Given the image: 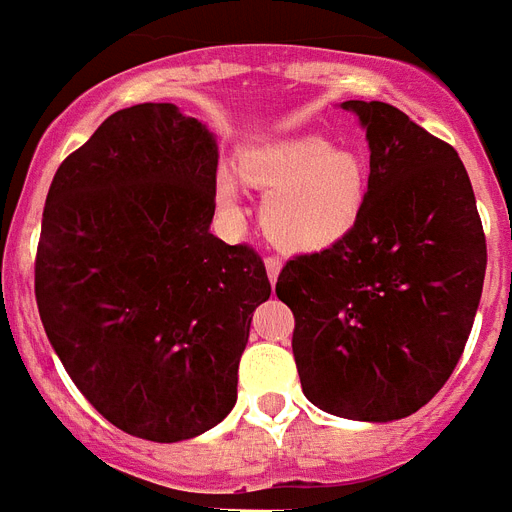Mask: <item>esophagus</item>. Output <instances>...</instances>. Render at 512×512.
I'll return each mask as SVG.
<instances>
[{
	"label": "esophagus",
	"mask_w": 512,
	"mask_h": 512,
	"mask_svg": "<svg viewBox=\"0 0 512 512\" xmlns=\"http://www.w3.org/2000/svg\"><path fill=\"white\" fill-rule=\"evenodd\" d=\"M264 267H267V277H269V282H272V285H275L277 277H280L282 261L277 259V256H267V259H264Z\"/></svg>",
	"instance_id": "1"
}]
</instances>
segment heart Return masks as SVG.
Segmentation results:
<instances>
[{
	"mask_svg": "<svg viewBox=\"0 0 512 512\" xmlns=\"http://www.w3.org/2000/svg\"><path fill=\"white\" fill-rule=\"evenodd\" d=\"M243 177L267 192L261 227L285 251L314 253L341 243L365 211L370 166L357 150L333 147L322 137H296L259 147L240 163ZM216 195L237 206V185L219 174Z\"/></svg>",
	"mask_w": 512,
	"mask_h": 512,
	"instance_id": "b5f03b06",
	"label": "heart"
}]
</instances>
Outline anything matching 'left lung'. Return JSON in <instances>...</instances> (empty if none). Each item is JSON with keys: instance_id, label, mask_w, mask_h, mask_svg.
I'll return each mask as SVG.
<instances>
[{"instance_id": "obj_1", "label": "left lung", "mask_w": 512, "mask_h": 512, "mask_svg": "<svg viewBox=\"0 0 512 512\" xmlns=\"http://www.w3.org/2000/svg\"><path fill=\"white\" fill-rule=\"evenodd\" d=\"M370 145L357 227L290 259L277 298L296 317L306 399L338 418L391 423L436 396L463 357L486 237L460 155L388 102L349 100Z\"/></svg>"}]
</instances>
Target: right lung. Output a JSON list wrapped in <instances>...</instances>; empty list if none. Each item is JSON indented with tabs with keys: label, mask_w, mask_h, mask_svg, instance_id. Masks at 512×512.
<instances>
[{
	"label": "right lung",
	"mask_w": 512,
	"mask_h": 512,
	"mask_svg": "<svg viewBox=\"0 0 512 512\" xmlns=\"http://www.w3.org/2000/svg\"><path fill=\"white\" fill-rule=\"evenodd\" d=\"M216 163L206 124L142 102L60 163L44 203V333L94 410L147 441L230 415L251 317L272 293L259 253L208 230Z\"/></svg>",
	"instance_id": "1"
}]
</instances>
